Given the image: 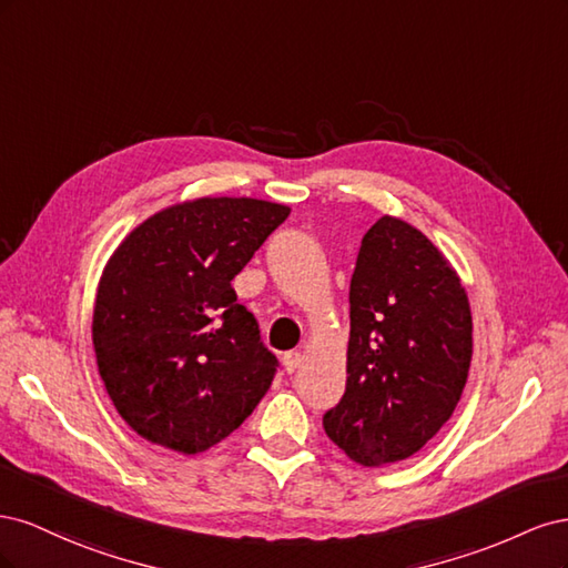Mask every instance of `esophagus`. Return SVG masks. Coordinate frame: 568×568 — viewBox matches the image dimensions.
<instances>
[{"instance_id":"esophagus-1","label":"esophagus","mask_w":568,"mask_h":568,"mask_svg":"<svg viewBox=\"0 0 568 568\" xmlns=\"http://www.w3.org/2000/svg\"><path fill=\"white\" fill-rule=\"evenodd\" d=\"M282 359H284V369L288 374H294L301 367V363H303V353L301 351H288V353H284Z\"/></svg>"}]
</instances>
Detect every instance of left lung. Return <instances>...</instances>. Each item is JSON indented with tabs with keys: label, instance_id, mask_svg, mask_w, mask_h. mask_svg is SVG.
<instances>
[{
	"label": "left lung",
	"instance_id": "left-lung-1",
	"mask_svg": "<svg viewBox=\"0 0 568 568\" xmlns=\"http://www.w3.org/2000/svg\"><path fill=\"white\" fill-rule=\"evenodd\" d=\"M471 307L457 270L409 222L384 215L351 280L346 393L324 432L353 462L384 467L419 453L467 384Z\"/></svg>",
	"mask_w": 568,
	"mask_h": 568
}]
</instances>
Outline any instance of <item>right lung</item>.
<instances>
[{"label": "right lung", "mask_w": 568, "mask_h": 568, "mask_svg": "<svg viewBox=\"0 0 568 568\" xmlns=\"http://www.w3.org/2000/svg\"><path fill=\"white\" fill-rule=\"evenodd\" d=\"M291 209L199 196L140 222L99 277L92 346L118 415L144 440L199 455L267 393L277 357L232 280Z\"/></svg>", "instance_id": "add662e5"}]
</instances>
